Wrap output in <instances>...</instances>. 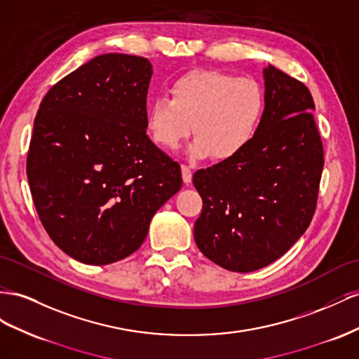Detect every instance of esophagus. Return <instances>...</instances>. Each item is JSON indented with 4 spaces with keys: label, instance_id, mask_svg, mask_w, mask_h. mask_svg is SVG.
<instances>
[{
    "label": "esophagus",
    "instance_id": "obj_1",
    "mask_svg": "<svg viewBox=\"0 0 359 359\" xmlns=\"http://www.w3.org/2000/svg\"><path fill=\"white\" fill-rule=\"evenodd\" d=\"M182 177H183V182H185L187 185H189L191 180H192V170H191V167L182 165Z\"/></svg>",
    "mask_w": 359,
    "mask_h": 359
}]
</instances>
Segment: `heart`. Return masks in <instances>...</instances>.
<instances>
[{
	"mask_svg": "<svg viewBox=\"0 0 359 359\" xmlns=\"http://www.w3.org/2000/svg\"><path fill=\"white\" fill-rule=\"evenodd\" d=\"M170 96L153 99L146 111V129L162 149L176 150L192 132V158L229 161L247 147L259 130L264 93L252 78L196 69L179 76Z\"/></svg>",
	"mask_w": 359,
	"mask_h": 359,
	"instance_id": "b5f03b06",
	"label": "heart"
}]
</instances>
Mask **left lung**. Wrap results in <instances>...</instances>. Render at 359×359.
I'll return each instance as SVG.
<instances>
[{
	"label": "left lung",
	"instance_id": "1",
	"mask_svg": "<svg viewBox=\"0 0 359 359\" xmlns=\"http://www.w3.org/2000/svg\"><path fill=\"white\" fill-rule=\"evenodd\" d=\"M263 79L264 112L252 141L192 177L203 198L194 239L233 272L262 269L292 248L313 219L323 171L310 90L271 65Z\"/></svg>",
	"mask_w": 359,
	"mask_h": 359
}]
</instances>
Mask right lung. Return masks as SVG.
Returning a JSON list of instances; mask_svg holds the SVG:
<instances>
[{"label":"right lung","instance_id":"1","mask_svg":"<svg viewBox=\"0 0 359 359\" xmlns=\"http://www.w3.org/2000/svg\"><path fill=\"white\" fill-rule=\"evenodd\" d=\"M147 58L97 55L50 88L34 118L27 176L49 238L72 259L109 264L135 252L180 165L146 134Z\"/></svg>","mask_w":359,"mask_h":359}]
</instances>
